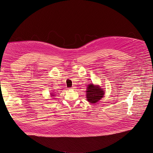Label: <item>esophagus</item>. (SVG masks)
<instances>
[{
    "instance_id": "obj_1",
    "label": "esophagus",
    "mask_w": 153,
    "mask_h": 153,
    "mask_svg": "<svg viewBox=\"0 0 153 153\" xmlns=\"http://www.w3.org/2000/svg\"><path fill=\"white\" fill-rule=\"evenodd\" d=\"M71 90H73V89L75 88V87H71Z\"/></svg>"
}]
</instances>
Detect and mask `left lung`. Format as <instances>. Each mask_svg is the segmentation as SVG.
I'll return each instance as SVG.
<instances>
[{
	"label": "left lung",
	"instance_id": "obj_1",
	"mask_svg": "<svg viewBox=\"0 0 153 153\" xmlns=\"http://www.w3.org/2000/svg\"><path fill=\"white\" fill-rule=\"evenodd\" d=\"M87 91V101L90 103H95L104 95V91L103 89L100 88L98 85H94L93 84H90L88 85Z\"/></svg>",
	"mask_w": 153,
	"mask_h": 153
}]
</instances>
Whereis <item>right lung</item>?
Masks as SVG:
<instances>
[{
  "label": "right lung",
  "mask_w": 153,
  "mask_h": 153,
  "mask_svg": "<svg viewBox=\"0 0 153 153\" xmlns=\"http://www.w3.org/2000/svg\"><path fill=\"white\" fill-rule=\"evenodd\" d=\"M52 96H53V95H52Z\"/></svg>",
  "instance_id": "1"
}]
</instances>
